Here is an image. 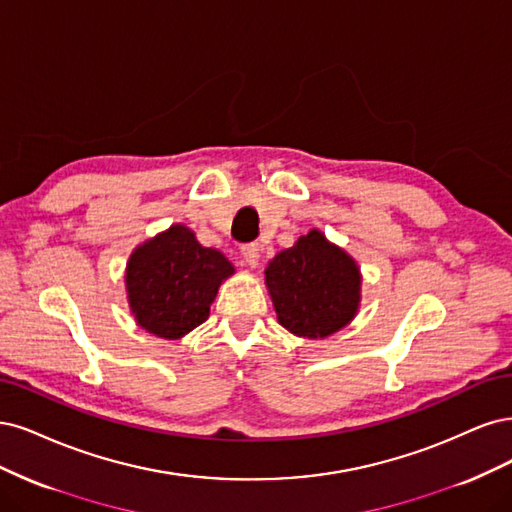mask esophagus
<instances>
[{
    "instance_id": "obj_1",
    "label": "esophagus",
    "mask_w": 512,
    "mask_h": 512,
    "mask_svg": "<svg viewBox=\"0 0 512 512\" xmlns=\"http://www.w3.org/2000/svg\"><path fill=\"white\" fill-rule=\"evenodd\" d=\"M242 257L251 268H255L259 263V246L257 244H244L242 246Z\"/></svg>"
}]
</instances>
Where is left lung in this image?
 <instances>
[{
    "label": "left lung",
    "instance_id": "left-lung-1",
    "mask_svg": "<svg viewBox=\"0 0 512 512\" xmlns=\"http://www.w3.org/2000/svg\"><path fill=\"white\" fill-rule=\"evenodd\" d=\"M278 323L291 334L325 338L349 323L359 306L357 263L312 229L266 268Z\"/></svg>",
    "mask_w": 512,
    "mask_h": 512
}]
</instances>
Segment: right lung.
Masks as SVG:
<instances>
[{
	"mask_svg": "<svg viewBox=\"0 0 512 512\" xmlns=\"http://www.w3.org/2000/svg\"><path fill=\"white\" fill-rule=\"evenodd\" d=\"M234 266L206 249L185 225L144 242L127 263V298L146 332L176 340L202 325L210 304Z\"/></svg>",
	"mask_w": 512,
	"mask_h": 512,
	"instance_id": "obj_1",
	"label": "right lung"
}]
</instances>
